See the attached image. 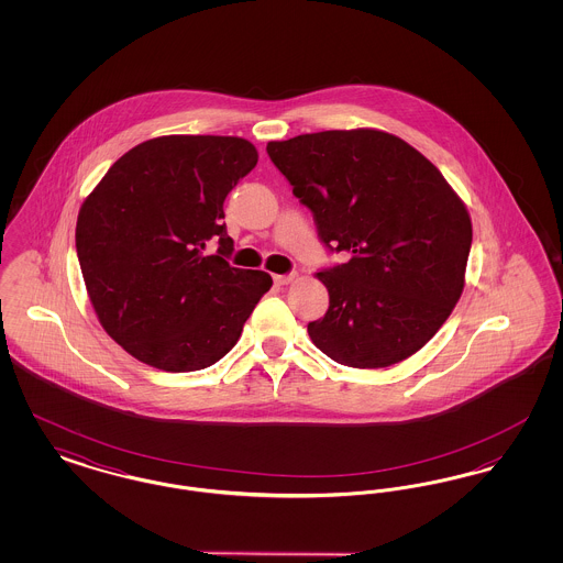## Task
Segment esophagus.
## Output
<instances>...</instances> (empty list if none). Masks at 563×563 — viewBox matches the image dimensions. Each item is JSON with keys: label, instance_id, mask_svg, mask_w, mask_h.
Wrapping results in <instances>:
<instances>
[{"label": "esophagus", "instance_id": "34e87169", "mask_svg": "<svg viewBox=\"0 0 563 563\" xmlns=\"http://www.w3.org/2000/svg\"><path fill=\"white\" fill-rule=\"evenodd\" d=\"M295 274H274L276 285H289L294 280Z\"/></svg>", "mask_w": 563, "mask_h": 563}]
</instances>
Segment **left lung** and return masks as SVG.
I'll return each instance as SVG.
<instances>
[{
	"label": "left lung",
	"mask_w": 563,
	"mask_h": 563,
	"mask_svg": "<svg viewBox=\"0 0 563 563\" xmlns=\"http://www.w3.org/2000/svg\"><path fill=\"white\" fill-rule=\"evenodd\" d=\"M329 251L346 264L317 274L329 310L308 322L329 358L356 369L401 363L452 314L473 242L464 202L418 150L374 129L269 141Z\"/></svg>",
	"instance_id": "1"
}]
</instances>
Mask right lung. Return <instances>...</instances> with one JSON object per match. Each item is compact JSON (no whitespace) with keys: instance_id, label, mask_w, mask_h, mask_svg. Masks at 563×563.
I'll return each instance as SVG.
<instances>
[{"instance_id":"right-lung-1","label":"right lung","mask_w":563,"mask_h":563,"mask_svg":"<svg viewBox=\"0 0 563 563\" xmlns=\"http://www.w3.org/2000/svg\"><path fill=\"white\" fill-rule=\"evenodd\" d=\"M257 164L241 136L168 134L139 143L84 200L76 249L109 335L162 372L211 367L269 291L262 269L232 268L223 202Z\"/></svg>"}]
</instances>
